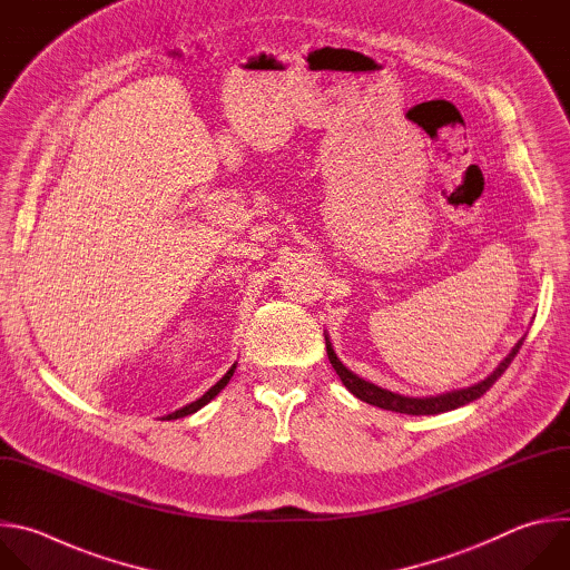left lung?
Here are the masks:
<instances>
[{
    "label": "left lung",
    "instance_id": "obj_1",
    "mask_svg": "<svg viewBox=\"0 0 570 570\" xmlns=\"http://www.w3.org/2000/svg\"><path fill=\"white\" fill-rule=\"evenodd\" d=\"M523 338H519V344L512 348V353L497 366V371L492 375H488L483 382L461 389V391H451V393H442V395H431V397H409V395H400L393 391H386L382 386H375L373 382H366L364 377L355 375L353 371H348L344 364L338 362V357L334 355V348L330 344V338L325 336V351H327V360L332 364V368L336 371V375L344 382V386L360 397L362 402H368L373 406L386 409V411H395V413H406V415H435V413H444V411H453L459 406H465L474 400H479L483 393H488L492 389V384L505 373V368L512 364V360L517 357L519 348L523 346Z\"/></svg>",
    "mask_w": 570,
    "mask_h": 570
}]
</instances>
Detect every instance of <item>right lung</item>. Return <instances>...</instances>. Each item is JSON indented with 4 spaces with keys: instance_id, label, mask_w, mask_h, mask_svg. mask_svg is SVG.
I'll return each instance as SVG.
<instances>
[{
    "instance_id": "1",
    "label": "right lung",
    "mask_w": 570,
    "mask_h": 570,
    "mask_svg": "<svg viewBox=\"0 0 570 570\" xmlns=\"http://www.w3.org/2000/svg\"><path fill=\"white\" fill-rule=\"evenodd\" d=\"M234 371H236V364L229 368V371H226V375L215 384V386H210L199 400H195V402H190V404H186V406H181L179 411H175V413H168L166 415V420H177V417H184V415H190V413H195V411H199L204 404H208L226 384H229V380L234 377Z\"/></svg>"
}]
</instances>
